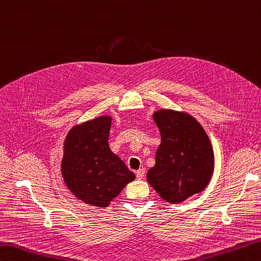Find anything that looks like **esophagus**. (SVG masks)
Segmentation results:
<instances>
[{"instance_id":"34e87169","label":"esophagus","mask_w":261,"mask_h":261,"mask_svg":"<svg viewBox=\"0 0 261 261\" xmlns=\"http://www.w3.org/2000/svg\"><path fill=\"white\" fill-rule=\"evenodd\" d=\"M145 173H146V170L145 168H140V170H138L136 172V176L137 178H139V180H141V178H144L145 176Z\"/></svg>"}]
</instances>
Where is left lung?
I'll use <instances>...</instances> for the list:
<instances>
[{
  "label": "left lung",
  "mask_w": 261,
  "mask_h": 261,
  "mask_svg": "<svg viewBox=\"0 0 261 261\" xmlns=\"http://www.w3.org/2000/svg\"><path fill=\"white\" fill-rule=\"evenodd\" d=\"M152 117L162 141L147 181L164 200L180 203L200 193L211 181L213 147L203 127L190 114L160 110Z\"/></svg>",
  "instance_id": "1"
}]
</instances>
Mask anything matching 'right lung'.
I'll return each mask as SVG.
<instances>
[{"label": "right lung", "instance_id": "1", "mask_svg": "<svg viewBox=\"0 0 261 261\" xmlns=\"http://www.w3.org/2000/svg\"><path fill=\"white\" fill-rule=\"evenodd\" d=\"M111 116L74 125L64 141L61 171L73 195L96 207H107L136 175L109 146Z\"/></svg>", "mask_w": 261, "mask_h": 261}]
</instances>
